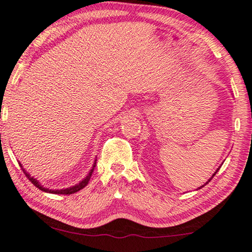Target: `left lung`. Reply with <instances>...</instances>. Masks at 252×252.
Returning <instances> with one entry per match:
<instances>
[{"mask_svg": "<svg viewBox=\"0 0 252 252\" xmlns=\"http://www.w3.org/2000/svg\"><path fill=\"white\" fill-rule=\"evenodd\" d=\"M219 168H220V166H219ZM219 168H218V169H217V170H216V172H215V173H214V175H212V176H211V178H210V179H209V180H208V182H207V183H205V184H204V185H207V184H208V183H209V182H210V180H211V179H212V178H214V177H215V175H216V173H217V171H218V170H219ZM204 185H202V186H201V187H203V186H204ZM201 187H198V189H201Z\"/></svg>", "mask_w": 252, "mask_h": 252, "instance_id": "left-lung-1", "label": "left lung"}]
</instances>
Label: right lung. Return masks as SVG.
<instances>
[{
  "instance_id": "right-lung-1",
  "label": "right lung",
  "mask_w": 252,
  "mask_h": 252,
  "mask_svg": "<svg viewBox=\"0 0 252 252\" xmlns=\"http://www.w3.org/2000/svg\"><path fill=\"white\" fill-rule=\"evenodd\" d=\"M19 165H20L21 170H23V171H24L25 175H26L27 178L31 180V183H33L34 185L36 186L38 189L43 190V192H47V193H52V194H63V195H67V194H68V195H69V194H73V193H76V192H79L80 189H84V187H86V186L88 185V183H89V180H90L91 176H92V172H94V166H95V161H94V165H92V169L90 170L89 173H88L87 177H86V178H84V179L82 180V182H80L79 184H76L75 186L68 187V189H45V187L42 186L41 184L38 183L37 180L34 178V177H31L30 173H28V172L26 171V170L24 169V166L21 165V163H19Z\"/></svg>"
}]
</instances>
